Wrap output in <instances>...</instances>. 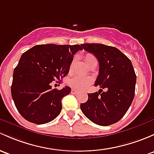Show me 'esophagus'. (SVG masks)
<instances>
[{"label":"esophagus","mask_w":154,"mask_h":154,"mask_svg":"<svg viewBox=\"0 0 154 154\" xmlns=\"http://www.w3.org/2000/svg\"><path fill=\"white\" fill-rule=\"evenodd\" d=\"M78 91L77 90H76V89H74V88H73V89H72V94H77L78 93Z\"/></svg>","instance_id":"esophagus-1"}]
</instances>
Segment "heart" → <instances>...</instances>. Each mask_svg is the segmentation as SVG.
Listing matches in <instances>:
<instances>
[{
	"label": "heart",
	"instance_id": "heart-1",
	"mask_svg": "<svg viewBox=\"0 0 154 154\" xmlns=\"http://www.w3.org/2000/svg\"><path fill=\"white\" fill-rule=\"evenodd\" d=\"M94 60H96V58L92 55V54H88L85 55V60H86L87 63H88L91 62V61ZM74 63V60L72 62V64L70 65L69 72H72V71ZM92 82H93V79H92L91 77H83V76L77 75L76 76V77H73V78L71 79V80H69V84L70 85V86L76 88V89L82 90V89H84V88H87V87H88Z\"/></svg>",
	"mask_w": 154,
	"mask_h": 154
}]
</instances>
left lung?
I'll use <instances>...</instances> for the list:
<instances>
[{
	"instance_id": "1",
	"label": "left lung",
	"mask_w": 154,
	"mask_h": 154,
	"mask_svg": "<svg viewBox=\"0 0 154 154\" xmlns=\"http://www.w3.org/2000/svg\"><path fill=\"white\" fill-rule=\"evenodd\" d=\"M81 46L97 59L100 69L94 85L102 89L88 94V100L80 104V108L94 123L111 125L123 117L134 100L137 76L131 61L113 46L98 43ZM106 88L108 90L103 92Z\"/></svg>"
}]
</instances>
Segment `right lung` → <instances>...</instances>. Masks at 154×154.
I'll return each mask as SVG.
<instances>
[{
	"mask_svg": "<svg viewBox=\"0 0 154 154\" xmlns=\"http://www.w3.org/2000/svg\"><path fill=\"white\" fill-rule=\"evenodd\" d=\"M80 45H37L24 52L14 69L11 93L23 117L32 123H48L60 114L62 98L71 88H51L69 72ZM61 81V80H60Z\"/></svg>",
	"mask_w": 154,
	"mask_h": 154,
	"instance_id": "1",
	"label": "right lung"
}]
</instances>
